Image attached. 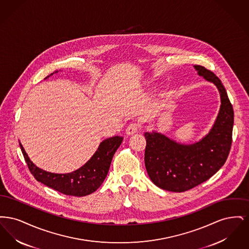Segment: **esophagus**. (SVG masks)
Returning <instances> with one entry per match:
<instances>
[{
  "instance_id": "34e87169",
  "label": "esophagus",
  "mask_w": 249,
  "mask_h": 249,
  "mask_svg": "<svg viewBox=\"0 0 249 249\" xmlns=\"http://www.w3.org/2000/svg\"><path fill=\"white\" fill-rule=\"evenodd\" d=\"M139 128H140V124L138 122L134 121V122H131V123L129 124V126L127 127L126 132H127V134L130 135V134H133V133L137 132L138 130H139Z\"/></svg>"
}]
</instances>
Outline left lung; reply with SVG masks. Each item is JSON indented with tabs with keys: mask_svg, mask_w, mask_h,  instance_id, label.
Listing matches in <instances>:
<instances>
[{
	"mask_svg": "<svg viewBox=\"0 0 249 249\" xmlns=\"http://www.w3.org/2000/svg\"><path fill=\"white\" fill-rule=\"evenodd\" d=\"M199 75L218 89L221 107L212 130L200 142L180 144L158 132H146L144 164L152 182L162 190L183 192L205 182L224 165L232 142L233 108L213 71L195 65Z\"/></svg>",
	"mask_w": 249,
	"mask_h": 249,
	"instance_id": "8db88e82",
	"label": "left lung"
}]
</instances>
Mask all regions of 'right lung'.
<instances>
[{"label":"right lung","mask_w":249,"mask_h":249,"mask_svg":"<svg viewBox=\"0 0 249 249\" xmlns=\"http://www.w3.org/2000/svg\"><path fill=\"white\" fill-rule=\"evenodd\" d=\"M122 140L123 137L115 136L103 141L85 165L72 173L64 175L48 173L38 168L31 161L21 143L19 144L29 170L37 181L62 194L82 197L94 192L101 187L107 178L114 154Z\"/></svg>","instance_id":"obj_1"}]
</instances>
